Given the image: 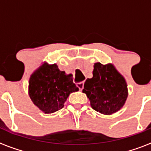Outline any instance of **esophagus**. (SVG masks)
Wrapping results in <instances>:
<instances>
[{
	"instance_id": "obj_1",
	"label": "esophagus",
	"mask_w": 151,
	"mask_h": 151,
	"mask_svg": "<svg viewBox=\"0 0 151 151\" xmlns=\"http://www.w3.org/2000/svg\"><path fill=\"white\" fill-rule=\"evenodd\" d=\"M77 87L78 88V89H79V90L82 91V89L84 88V82H78V83H77Z\"/></svg>"
}]
</instances>
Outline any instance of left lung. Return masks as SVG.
Segmentation results:
<instances>
[{
    "instance_id": "1",
    "label": "left lung",
    "mask_w": 151,
    "mask_h": 151,
    "mask_svg": "<svg viewBox=\"0 0 151 151\" xmlns=\"http://www.w3.org/2000/svg\"><path fill=\"white\" fill-rule=\"evenodd\" d=\"M82 91L86 94L94 110L110 115L119 110L128 97L127 85L122 75L112 64L96 63L93 77L88 78Z\"/></svg>"
}]
</instances>
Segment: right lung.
Returning <instances> with one entry per match:
<instances>
[{"instance_id":"1","label":"right lung","mask_w":151,"mask_h":151,"mask_svg":"<svg viewBox=\"0 0 151 151\" xmlns=\"http://www.w3.org/2000/svg\"><path fill=\"white\" fill-rule=\"evenodd\" d=\"M78 90L72 75H65L57 64H43L31 76L29 92L34 104L45 113L63 107L69 94Z\"/></svg>"}]
</instances>
